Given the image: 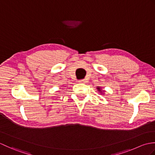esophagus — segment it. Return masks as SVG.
I'll return each mask as SVG.
<instances>
[{
    "mask_svg": "<svg viewBox=\"0 0 155 155\" xmlns=\"http://www.w3.org/2000/svg\"><path fill=\"white\" fill-rule=\"evenodd\" d=\"M78 83H86V81H85L84 79H83V80H79V81H78Z\"/></svg>",
    "mask_w": 155,
    "mask_h": 155,
    "instance_id": "obj_1",
    "label": "esophagus"
}]
</instances>
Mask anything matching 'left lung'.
<instances>
[{"label": "left lung", "mask_w": 155, "mask_h": 155, "mask_svg": "<svg viewBox=\"0 0 155 155\" xmlns=\"http://www.w3.org/2000/svg\"><path fill=\"white\" fill-rule=\"evenodd\" d=\"M97 89L98 90V91H101V89H100V88H99V87H98V88H97Z\"/></svg>", "instance_id": "8db88e82"}]
</instances>
